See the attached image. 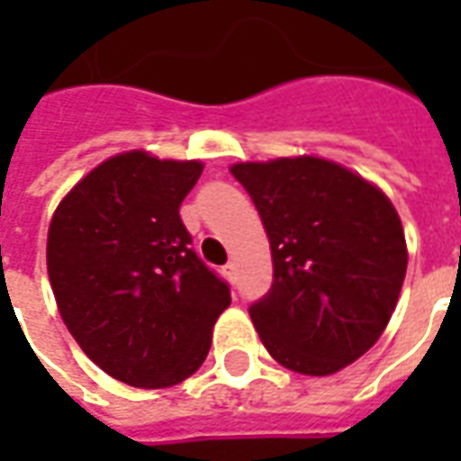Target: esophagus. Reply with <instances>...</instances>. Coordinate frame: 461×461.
I'll return each instance as SVG.
<instances>
[{"label":"esophagus","mask_w":461,"mask_h":461,"mask_svg":"<svg viewBox=\"0 0 461 461\" xmlns=\"http://www.w3.org/2000/svg\"><path fill=\"white\" fill-rule=\"evenodd\" d=\"M221 274L234 284V281H237V264H234V261H227V264L221 267Z\"/></svg>","instance_id":"34e87169"}]
</instances>
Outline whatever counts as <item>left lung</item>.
<instances>
[{
	"label": "left lung",
	"instance_id": "8db88e82",
	"mask_svg": "<svg viewBox=\"0 0 461 461\" xmlns=\"http://www.w3.org/2000/svg\"><path fill=\"white\" fill-rule=\"evenodd\" d=\"M271 244L274 284L249 306L264 348L303 375H330L373 348L407 271L395 207L370 182L321 158L240 162Z\"/></svg>",
	"mask_w": 461,
	"mask_h": 461
}]
</instances>
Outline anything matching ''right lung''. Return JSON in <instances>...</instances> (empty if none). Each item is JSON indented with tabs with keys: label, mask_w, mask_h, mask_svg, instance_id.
Here are the masks:
<instances>
[{
	"label": "right lung",
	"mask_w": 461,
	"mask_h": 461,
	"mask_svg": "<svg viewBox=\"0 0 461 461\" xmlns=\"http://www.w3.org/2000/svg\"><path fill=\"white\" fill-rule=\"evenodd\" d=\"M202 162L132 150L101 162L56 207L46 267L59 313L108 375L170 387L204 363L230 284L192 249L180 204Z\"/></svg>",
	"instance_id": "obj_1"
}]
</instances>
